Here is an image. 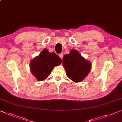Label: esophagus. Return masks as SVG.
<instances>
[{"instance_id": "1", "label": "esophagus", "mask_w": 122, "mask_h": 122, "mask_svg": "<svg viewBox=\"0 0 122 122\" xmlns=\"http://www.w3.org/2000/svg\"><path fill=\"white\" fill-rule=\"evenodd\" d=\"M59 56H60V57L61 59H62L63 55V54H62V53H61V54H60L59 55Z\"/></svg>"}]
</instances>
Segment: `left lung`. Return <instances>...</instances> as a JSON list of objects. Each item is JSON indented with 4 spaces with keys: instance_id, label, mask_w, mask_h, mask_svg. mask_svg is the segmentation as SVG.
Here are the masks:
<instances>
[{
    "instance_id": "1",
    "label": "left lung",
    "mask_w": 122,
    "mask_h": 122,
    "mask_svg": "<svg viewBox=\"0 0 122 122\" xmlns=\"http://www.w3.org/2000/svg\"><path fill=\"white\" fill-rule=\"evenodd\" d=\"M62 60L67 76L75 82L82 81L90 71L92 63L76 49H71L69 54L64 55Z\"/></svg>"
}]
</instances>
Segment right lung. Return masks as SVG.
Instances as JSON below:
<instances>
[{
    "label": "right lung",
    "mask_w": 122,
    "mask_h": 122,
    "mask_svg": "<svg viewBox=\"0 0 122 122\" xmlns=\"http://www.w3.org/2000/svg\"><path fill=\"white\" fill-rule=\"evenodd\" d=\"M61 62L58 55L44 49L39 55L30 61V71L38 81H43L50 75L55 66L60 65Z\"/></svg>",
    "instance_id": "obj_1"
}]
</instances>
